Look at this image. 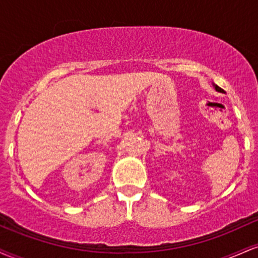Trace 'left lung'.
<instances>
[{"label":"left lung","mask_w":258,"mask_h":258,"mask_svg":"<svg viewBox=\"0 0 258 258\" xmlns=\"http://www.w3.org/2000/svg\"><path fill=\"white\" fill-rule=\"evenodd\" d=\"M212 85H214V88H215V90L216 91H217V92H222V93H223V90H222V88L221 87H218V86L217 85H215V84H212Z\"/></svg>","instance_id":"8db88e82"}]
</instances>
